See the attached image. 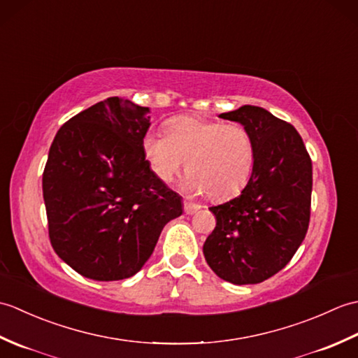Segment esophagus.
<instances>
[{
    "label": "esophagus",
    "mask_w": 358,
    "mask_h": 358,
    "mask_svg": "<svg viewBox=\"0 0 358 358\" xmlns=\"http://www.w3.org/2000/svg\"><path fill=\"white\" fill-rule=\"evenodd\" d=\"M200 209V206L199 204H194V203H191V201H185V212L187 215H192V214H195L196 210Z\"/></svg>",
    "instance_id": "esophagus-1"
}]
</instances>
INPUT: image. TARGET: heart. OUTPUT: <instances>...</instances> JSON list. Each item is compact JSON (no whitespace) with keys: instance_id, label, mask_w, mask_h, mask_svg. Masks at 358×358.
<instances>
[{"instance_id":"obj_1","label":"heart","mask_w":358,"mask_h":358,"mask_svg":"<svg viewBox=\"0 0 358 358\" xmlns=\"http://www.w3.org/2000/svg\"><path fill=\"white\" fill-rule=\"evenodd\" d=\"M166 134L148 132L141 140L143 155L163 183H171L186 162V186L194 194L220 201L245 186L254 164V141L245 126L175 117Z\"/></svg>"}]
</instances>
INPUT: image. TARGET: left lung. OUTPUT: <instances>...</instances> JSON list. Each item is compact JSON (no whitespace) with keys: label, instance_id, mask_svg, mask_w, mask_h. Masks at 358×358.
Returning <instances> with one entry per match:
<instances>
[{"label":"left lung","instance_id":"obj_1","mask_svg":"<svg viewBox=\"0 0 358 358\" xmlns=\"http://www.w3.org/2000/svg\"><path fill=\"white\" fill-rule=\"evenodd\" d=\"M220 118L248 129L254 166L238 196L209 208L217 224L203 254L220 278L257 285L283 269L306 237L313 162L296 129L263 108L241 106Z\"/></svg>","mask_w":358,"mask_h":358}]
</instances>
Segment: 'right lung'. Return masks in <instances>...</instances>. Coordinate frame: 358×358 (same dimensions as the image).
Segmentation results:
<instances>
[{
  "label": "right lung",
  "instance_id": "add662e5",
  "mask_svg": "<svg viewBox=\"0 0 358 358\" xmlns=\"http://www.w3.org/2000/svg\"><path fill=\"white\" fill-rule=\"evenodd\" d=\"M149 108L110 96L59 127L43 172L49 238L83 277L115 281L149 260L181 196L152 172L141 140Z\"/></svg>",
  "mask_w": 358,
  "mask_h": 358
}]
</instances>
